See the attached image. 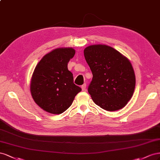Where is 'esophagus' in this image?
Listing matches in <instances>:
<instances>
[{"mask_svg": "<svg viewBox=\"0 0 160 160\" xmlns=\"http://www.w3.org/2000/svg\"><path fill=\"white\" fill-rule=\"evenodd\" d=\"M86 84H84L83 85L81 86V88H82V91H85L86 90Z\"/></svg>", "mask_w": 160, "mask_h": 160, "instance_id": "34e87169", "label": "esophagus"}]
</instances>
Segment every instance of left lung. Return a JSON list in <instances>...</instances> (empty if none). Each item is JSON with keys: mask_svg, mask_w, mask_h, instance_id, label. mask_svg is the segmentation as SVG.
Listing matches in <instances>:
<instances>
[{"mask_svg": "<svg viewBox=\"0 0 160 160\" xmlns=\"http://www.w3.org/2000/svg\"><path fill=\"white\" fill-rule=\"evenodd\" d=\"M92 73L88 91L94 102L108 111L122 108L135 87V75L129 60L107 45L97 44L84 50Z\"/></svg>", "mask_w": 160, "mask_h": 160, "instance_id": "obj_1", "label": "left lung"}]
</instances>
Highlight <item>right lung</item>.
<instances>
[{"label":"right lung","mask_w":160,"mask_h":160,"mask_svg":"<svg viewBox=\"0 0 160 160\" xmlns=\"http://www.w3.org/2000/svg\"><path fill=\"white\" fill-rule=\"evenodd\" d=\"M72 48H56L45 54L36 66L30 90L35 102L48 112L59 115L66 111L82 90L74 84L68 63L75 55Z\"/></svg>","instance_id":"1"}]
</instances>
